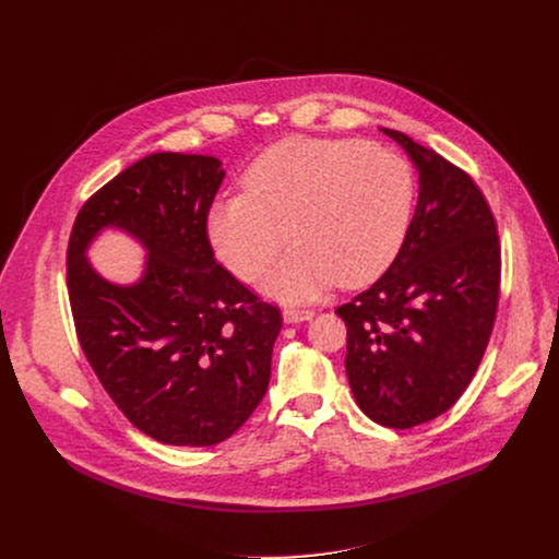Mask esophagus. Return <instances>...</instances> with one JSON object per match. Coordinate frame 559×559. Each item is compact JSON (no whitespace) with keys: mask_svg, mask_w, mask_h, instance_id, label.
Segmentation results:
<instances>
[{"mask_svg":"<svg viewBox=\"0 0 559 559\" xmlns=\"http://www.w3.org/2000/svg\"><path fill=\"white\" fill-rule=\"evenodd\" d=\"M312 310L310 308H285L283 310V319L285 324H299V321H308L312 319Z\"/></svg>","mask_w":559,"mask_h":559,"instance_id":"1","label":"esophagus"}]
</instances>
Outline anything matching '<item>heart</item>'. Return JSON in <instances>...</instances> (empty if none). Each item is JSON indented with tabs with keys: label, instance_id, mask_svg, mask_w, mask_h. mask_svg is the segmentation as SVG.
<instances>
[{
	"label": "heart",
	"instance_id": "b5f03b06",
	"mask_svg": "<svg viewBox=\"0 0 559 559\" xmlns=\"http://www.w3.org/2000/svg\"><path fill=\"white\" fill-rule=\"evenodd\" d=\"M415 197V171L396 152L287 138L251 163L245 194L213 203L209 238L242 281L267 270L285 240L295 242L264 287L312 299L335 281L358 287L383 274L405 240Z\"/></svg>",
	"mask_w": 559,
	"mask_h": 559
}]
</instances>
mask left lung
<instances>
[{
    "instance_id": "8db88e82",
    "label": "left lung",
    "mask_w": 559,
    "mask_h": 559,
    "mask_svg": "<svg viewBox=\"0 0 559 559\" xmlns=\"http://www.w3.org/2000/svg\"><path fill=\"white\" fill-rule=\"evenodd\" d=\"M419 169V201L390 270L335 312L346 376L362 413L415 428L464 394L501 295V242L476 181L401 131L383 129Z\"/></svg>"
}]
</instances>
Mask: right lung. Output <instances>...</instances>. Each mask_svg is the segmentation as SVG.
<instances>
[{
    "label": "right lung",
    "mask_w": 559,
    "mask_h": 559,
    "mask_svg": "<svg viewBox=\"0 0 559 559\" xmlns=\"http://www.w3.org/2000/svg\"><path fill=\"white\" fill-rule=\"evenodd\" d=\"M224 181L213 156L152 154L87 199L68 245V292L83 354L144 435L213 447L249 417L272 376L281 310L215 260L209 213ZM147 249L145 274L112 286L86 262L102 227Z\"/></svg>",
    "instance_id": "add662e5"
}]
</instances>
